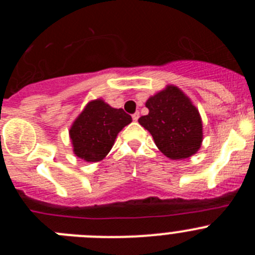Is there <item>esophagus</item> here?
Instances as JSON below:
<instances>
[{"label":"esophagus","mask_w":255,"mask_h":255,"mask_svg":"<svg viewBox=\"0 0 255 255\" xmlns=\"http://www.w3.org/2000/svg\"><path fill=\"white\" fill-rule=\"evenodd\" d=\"M138 119H139V112H135V114L132 115V120L138 121Z\"/></svg>","instance_id":"obj_1"}]
</instances>
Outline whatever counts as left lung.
Here are the masks:
<instances>
[{"instance_id":"left-lung-1","label":"left lung","mask_w":255,"mask_h":255,"mask_svg":"<svg viewBox=\"0 0 255 255\" xmlns=\"http://www.w3.org/2000/svg\"><path fill=\"white\" fill-rule=\"evenodd\" d=\"M149 114L139 124L153 136L155 145L170 159L194 155L203 141V123L198 108L176 85L150 96L145 102Z\"/></svg>"}]
</instances>
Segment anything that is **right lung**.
<instances>
[{"label": "right lung", "mask_w": 255, "mask_h": 255, "mask_svg": "<svg viewBox=\"0 0 255 255\" xmlns=\"http://www.w3.org/2000/svg\"><path fill=\"white\" fill-rule=\"evenodd\" d=\"M123 108H114L102 98L88 102L69 130L73 152L85 162H100L114 147L117 134L131 123Z\"/></svg>", "instance_id": "1"}]
</instances>
